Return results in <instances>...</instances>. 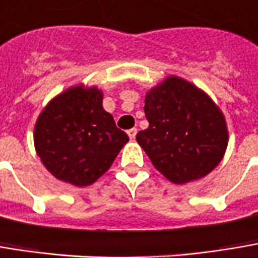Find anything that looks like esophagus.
Listing matches in <instances>:
<instances>
[{
    "label": "esophagus",
    "instance_id": "1",
    "mask_svg": "<svg viewBox=\"0 0 258 258\" xmlns=\"http://www.w3.org/2000/svg\"><path fill=\"white\" fill-rule=\"evenodd\" d=\"M137 132H138V131H137L135 127H132V129H129V131H127V135H129V138H131V139H135V137H137Z\"/></svg>",
    "mask_w": 258,
    "mask_h": 258
}]
</instances>
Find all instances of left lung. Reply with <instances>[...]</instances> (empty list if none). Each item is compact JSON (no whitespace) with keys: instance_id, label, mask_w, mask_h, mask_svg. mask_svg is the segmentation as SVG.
I'll use <instances>...</instances> for the list:
<instances>
[{"instance_id":"8db88e82","label":"left lung","mask_w":258,"mask_h":258,"mask_svg":"<svg viewBox=\"0 0 258 258\" xmlns=\"http://www.w3.org/2000/svg\"><path fill=\"white\" fill-rule=\"evenodd\" d=\"M148 127L137 141L151 163L170 182L182 185L209 175L228 147V127L220 108L201 89L169 76L145 97Z\"/></svg>"}]
</instances>
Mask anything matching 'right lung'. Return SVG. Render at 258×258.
<instances>
[{
  "label": "right lung",
  "mask_w": 258,
  "mask_h": 258,
  "mask_svg": "<svg viewBox=\"0 0 258 258\" xmlns=\"http://www.w3.org/2000/svg\"><path fill=\"white\" fill-rule=\"evenodd\" d=\"M33 138L49 173L76 186L104 175L129 141L102 108V92L95 86H73L48 102Z\"/></svg>",
  "instance_id": "1"
}]
</instances>
